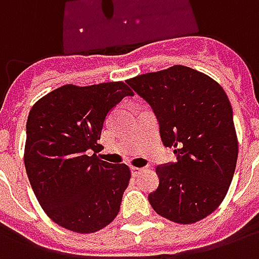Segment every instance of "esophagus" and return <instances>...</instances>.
<instances>
[{
  "label": "esophagus",
  "mask_w": 259,
  "mask_h": 259,
  "mask_svg": "<svg viewBox=\"0 0 259 259\" xmlns=\"http://www.w3.org/2000/svg\"><path fill=\"white\" fill-rule=\"evenodd\" d=\"M130 170H132V175H133V176H137V175L140 174L141 170H143V168H137V166H132V168H130Z\"/></svg>",
  "instance_id": "obj_1"
}]
</instances>
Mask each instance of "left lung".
I'll list each match as a JSON object with an SVG mask.
<instances>
[{"label":"left lung","mask_w":259,"mask_h":259,"mask_svg":"<svg viewBox=\"0 0 259 259\" xmlns=\"http://www.w3.org/2000/svg\"><path fill=\"white\" fill-rule=\"evenodd\" d=\"M155 113L176 161L157 166L159 186L148 195L158 215L195 223L221 205L233 179L239 143L226 93L209 76L183 65L126 80Z\"/></svg>","instance_id":"1"}]
</instances>
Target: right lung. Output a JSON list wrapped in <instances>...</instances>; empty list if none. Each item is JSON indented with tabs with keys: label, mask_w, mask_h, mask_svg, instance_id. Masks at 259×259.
<instances>
[{
	"label": "right lung",
	"mask_w": 259,
	"mask_h": 259,
	"mask_svg": "<svg viewBox=\"0 0 259 259\" xmlns=\"http://www.w3.org/2000/svg\"><path fill=\"white\" fill-rule=\"evenodd\" d=\"M127 96L135 94L123 81L65 84L30 109L26 172L37 201L59 226L94 233L118 215L129 166L100 161L87 151H96L108 112Z\"/></svg>",
	"instance_id": "obj_1"
}]
</instances>
